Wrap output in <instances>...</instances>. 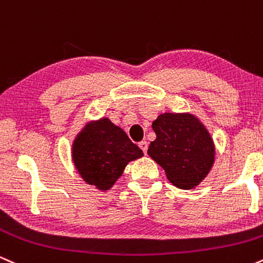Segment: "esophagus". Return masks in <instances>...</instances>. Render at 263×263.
I'll return each mask as SVG.
<instances>
[{"instance_id": "1", "label": "esophagus", "mask_w": 263, "mask_h": 263, "mask_svg": "<svg viewBox=\"0 0 263 263\" xmlns=\"http://www.w3.org/2000/svg\"><path fill=\"white\" fill-rule=\"evenodd\" d=\"M138 147H140V148L142 149V152H143L144 155H146L147 149H148V143H147L146 141H141L140 143H138Z\"/></svg>"}]
</instances>
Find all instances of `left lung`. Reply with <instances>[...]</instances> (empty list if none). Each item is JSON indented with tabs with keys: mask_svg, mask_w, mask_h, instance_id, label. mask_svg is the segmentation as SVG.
<instances>
[{
	"mask_svg": "<svg viewBox=\"0 0 263 263\" xmlns=\"http://www.w3.org/2000/svg\"><path fill=\"white\" fill-rule=\"evenodd\" d=\"M157 138L148 156L164 170L173 185L193 189L209 174L215 159L213 138L192 114L165 112L152 123Z\"/></svg>",
	"mask_w": 263,
	"mask_h": 263,
	"instance_id": "left-lung-1",
	"label": "left lung"
}]
</instances>
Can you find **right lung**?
<instances>
[{
	"label": "right lung",
	"instance_id": "1",
	"mask_svg": "<svg viewBox=\"0 0 263 263\" xmlns=\"http://www.w3.org/2000/svg\"><path fill=\"white\" fill-rule=\"evenodd\" d=\"M73 162L84 180L100 190H108L122 176L128 162L143 152L128 136L106 117L89 122L74 140Z\"/></svg>",
	"mask_w": 263,
	"mask_h": 263
}]
</instances>
